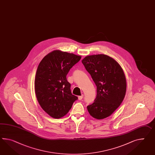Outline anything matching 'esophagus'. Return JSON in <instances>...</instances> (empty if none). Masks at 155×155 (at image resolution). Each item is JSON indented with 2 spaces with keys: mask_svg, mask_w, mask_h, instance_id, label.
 I'll return each mask as SVG.
<instances>
[{
  "mask_svg": "<svg viewBox=\"0 0 155 155\" xmlns=\"http://www.w3.org/2000/svg\"><path fill=\"white\" fill-rule=\"evenodd\" d=\"M83 94H82L81 96H78V100H81L82 98H83Z\"/></svg>",
  "mask_w": 155,
  "mask_h": 155,
  "instance_id": "1",
  "label": "esophagus"
}]
</instances>
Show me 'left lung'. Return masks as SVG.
Returning a JSON list of instances; mask_svg holds the SVG:
<instances>
[{
    "mask_svg": "<svg viewBox=\"0 0 155 155\" xmlns=\"http://www.w3.org/2000/svg\"><path fill=\"white\" fill-rule=\"evenodd\" d=\"M82 63L97 86L96 97L87 110L95 119H105L124 98L127 83L124 72L116 61L104 54L87 56Z\"/></svg>",
    "mask_w": 155,
    "mask_h": 155,
    "instance_id": "obj_1",
    "label": "left lung"
}]
</instances>
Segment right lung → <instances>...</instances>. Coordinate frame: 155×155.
<instances>
[{
  "mask_svg": "<svg viewBox=\"0 0 155 155\" xmlns=\"http://www.w3.org/2000/svg\"><path fill=\"white\" fill-rule=\"evenodd\" d=\"M81 57L55 50L48 54L38 66L35 90L42 109L50 117L59 119L71 109L78 97L72 94L66 76Z\"/></svg>",
  "mask_w": 155,
  "mask_h": 155,
  "instance_id": "1",
  "label": "right lung"
}]
</instances>
